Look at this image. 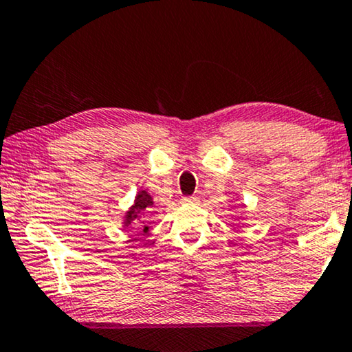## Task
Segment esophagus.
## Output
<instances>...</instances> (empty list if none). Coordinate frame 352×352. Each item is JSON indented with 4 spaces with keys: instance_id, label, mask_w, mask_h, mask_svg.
<instances>
[{
    "instance_id": "obj_1",
    "label": "esophagus",
    "mask_w": 352,
    "mask_h": 352,
    "mask_svg": "<svg viewBox=\"0 0 352 352\" xmlns=\"http://www.w3.org/2000/svg\"><path fill=\"white\" fill-rule=\"evenodd\" d=\"M183 202H185V204H197V202H199V197H196V196L183 197Z\"/></svg>"
}]
</instances>
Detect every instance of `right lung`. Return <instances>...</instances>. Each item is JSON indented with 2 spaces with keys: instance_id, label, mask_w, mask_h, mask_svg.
Wrapping results in <instances>:
<instances>
[{
  "instance_id": "1",
  "label": "right lung",
  "mask_w": 352,
  "mask_h": 352,
  "mask_svg": "<svg viewBox=\"0 0 352 352\" xmlns=\"http://www.w3.org/2000/svg\"><path fill=\"white\" fill-rule=\"evenodd\" d=\"M153 207H155V202H153V197L148 195V191H145V190L138 191V195L135 196V201H133V206L126 212V215H124V228L131 226L133 221L143 219L145 215L146 217L150 215L153 212ZM143 223H145V221H143ZM150 223L143 225V232H146L148 230H150V226H148Z\"/></svg>"
}]
</instances>
